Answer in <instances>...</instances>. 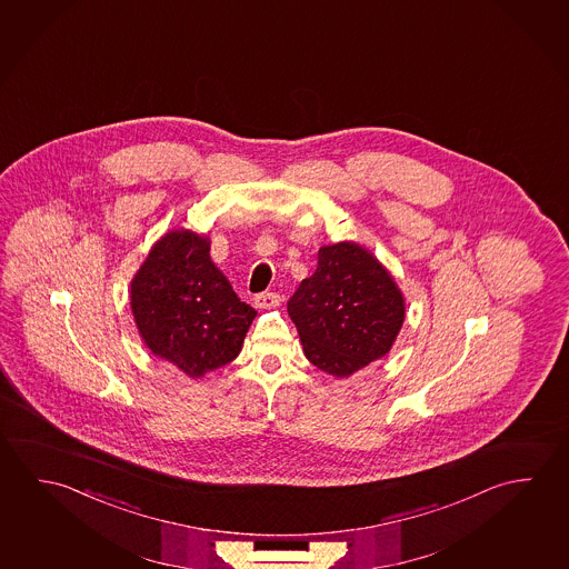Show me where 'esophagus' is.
<instances>
[{
    "label": "esophagus",
    "mask_w": 569,
    "mask_h": 569,
    "mask_svg": "<svg viewBox=\"0 0 569 569\" xmlns=\"http://www.w3.org/2000/svg\"><path fill=\"white\" fill-rule=\"evenodd\" d=\"M280 305V297L277 292H262L254 297V307L260 310L277 309Z\"/></svg>",
    "instance_id": "esophagus-1"
}]
</instances>
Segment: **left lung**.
I'll return each instance as SVG.
<instances>
[{"mask_svg":"<svg viewBox=\"0 0 569 569\" xmlns=\"http://www.w3.org/2000/svg\"><path fill=\"white\" fill-rule=\"evenodd\" d=\"M405 312L392 274L372 252L350 241L320 247L315 274L289 300L305 357L337 378L386 357Z\"/></svg>","mask_w":569,"mask_h":569,"instance_id":"1","label":"left lung"}]
</instances>
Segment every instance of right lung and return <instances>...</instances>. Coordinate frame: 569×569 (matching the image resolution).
I'll return each instance as SVG.
<instances>
[{
	"instance_id": "1",
	"label": "right lung",
	"mask_w": 569,
	"mask_h": 569,
	"mask_svg": "<svg viewBox=\"0 0 569 569\" xmlns=\"http://www.w3.org/2000/svg\"><path fill=\"white\" fill-rule=\"evenodd\" d=\"M211 241L169 231L131 280V310L154 357L201 378L239 357L257 310L241 302L214 267Z\"/></svg>"
}]
</instances>
